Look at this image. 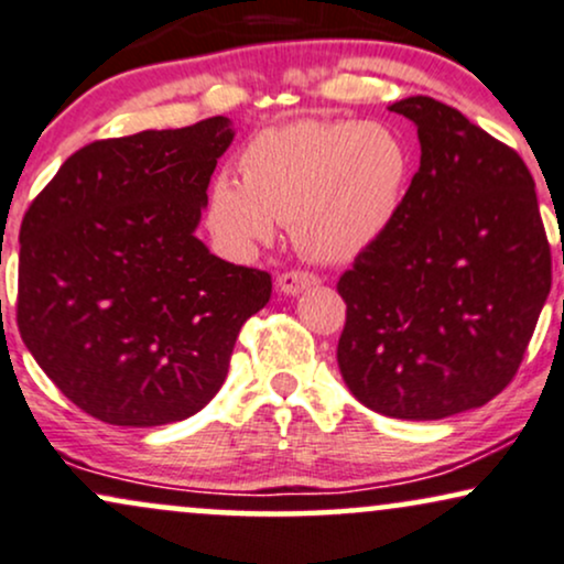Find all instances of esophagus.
<instances>
[{
  "instance_id": "1",
  "label": "esophagus",
  "mask_w": 564,
  "mask_h": 564,
  "mask_svg": "<svg viewBox=\"0 0 564 564\" xmlns=\"http://www.w3.org/2000/svg\"><path fill=\"white\" fill-rule=\"evenodd\" d=\"M317 283H321V278L315 273H307V270H289V273L278 275V291L286 296L302 294V291L317 286Z\"/></svg>"
}]
</instances>
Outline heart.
I'll return each mask as SVG.
<instances>
[{"label": "heart", "mask_w": 564, "mask_h": 564, "mask_svg": "<svg viewBox=\"0 0 564 564\" xmlns=\"http://www.w3.org/2000/svg\"><path fill=\"white\" fill-rule=\"evenodd\" d=\"M239 173L215 175L207 192V226L228 252L254 254L291 223L304 252L347 262L397 217L410 152L381 123L307 118L257 133Z\"/></svg>", "instance_id": "heart-1"}]
</instances>
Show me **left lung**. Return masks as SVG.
<instances>
[{
    "label": "left lung",
    "mask_w": 564,
    "mask_h": 564,
    "mask_svg": "<svg viewBox=\"0 0 564 564\" xmlns=\"http://www.w3.org/2000/svg\"><path fill=\"white\" fill-rule=\"evenodd\" d=\"M389 110L417 126L420 171L381 239L338 278L336 359L370 410L441 420L514 378L552 289V252L514 149L431 97Z\"/></svg>",
    "instance_id": "8db88e82"
}]
</instances>
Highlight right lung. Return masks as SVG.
<instances>
[{
  "label": "right lung",
  "instance_id": "right-lung-1",
  "mask_svg": "<svg viewBox=\"0 0 564 564\" xmlns=\"http://www.w3.org/2000/svg\"><path fill=\"white\" fill-rule=\"evenodd\" d=\"M234 141L217 115L94 141L63 162L20 226L18 328L86 415L152 429L199 412L226 381L264 270L196 239L209 175Z\"/></svg>",
  "mask_w": 564,
  "mask_h": 564
}]
</instances>
